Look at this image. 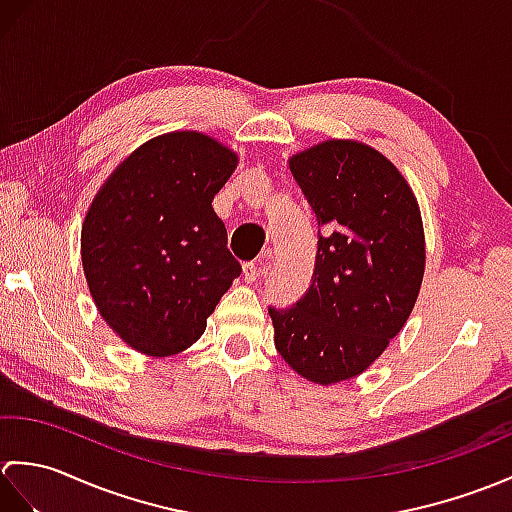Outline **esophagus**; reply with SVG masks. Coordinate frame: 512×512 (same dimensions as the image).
<instances>
[{
  "label": "esophagus",
  "mask_w": 512,
  "mask_h": 512,
  "mask_svg": "<svg viewBox=\"0 0 512 512\" xmlns=\"http://www.w3.org/2000/svg\"><path fill=\"white\" fill-rule=\"evenodd\" d=\"M242 273H244V279L248 281V284H253V281H257L259 277L264 275V264L262 262H259V264H253V262L244 264L242 266Z\"/></svg>",
  "instance_id": "obj_1"
}]
</instances>
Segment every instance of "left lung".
Wrapping results in <instances>:
<instances>
[{
    "mask_svg": "<svg viewBox=\"0 0 512 512\" xmlns=\"http://www.w3.org/2000/svg\"><path fill=\"white\" fill-rule=\"evenodd\" d=\"M288 167L323 235L306 295L268 312L281 358L328 387L363 374L405 328L427 264L422 215L394 162L361 140H323Z\"/></svg>",
    "mask_w": 512,
    "mask_h": 512,
    "instance_id": "8db88e82",
    "label": "left lung"
}]
</instances>
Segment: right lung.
Segmentation results:
<instances>
[{
  "instance_id": "right-lung-1",
  "label": "right lung",
  "mask_w": 512,
  "mask_h": 512,
  "mask_svg": "<svg viewBox=\"0 0 512 512\" xmlns=\"http://www.w3.org/2000/svg\"><path fill=\"white\" fill-rule=\"evenodd\" d=\"M237 162L217 138L182 129L134 149L96 191L81 226L83 273L96 310L132 350H187L242 273L213 211Z\"/></svg>"
}]
</instances>
